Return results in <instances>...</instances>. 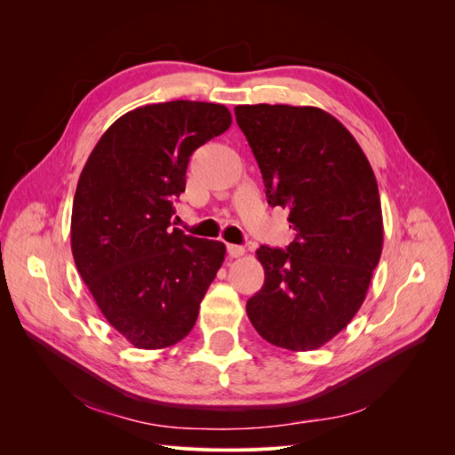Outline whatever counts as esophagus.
Listing matches in <instances>:
<instances>
[{
	"label": "esophagus",
	"mask_w": 455,
	"mask_h": 455,
	"mask_svg": "<svg viewBox=\"0 0 455 455\" xmlns=\"http://www.w3.org/2000/svg\"><path fill=\"white\" fill-rule=\"evenodd\" d=\"M244 252H246L244 246H241V244H228L229 258H241Z\"/></svg>",
	"instance_id": "34e87169"
}]
</instances>
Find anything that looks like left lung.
I'll return each instance as SVG.
<instances>
[{"label": "left lung", "instance_id": "8db88e82", "mask_svg": "<svg viewBox=\"0 0 455 455\" xmlns=\"http://www.w3.org/2000/svg\"><path fill=\"white\" fill-rule=\"evenodd\" d=\"M271 206L291 211L296 239L256 251L266 281L246 315L273 346L311 351L346 328L383 249L374 171L341 123L313 106L235 108Z\"/></svg>", "mask_w": 455, "mask_h": 455}]
</instances>
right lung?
Wrapping results in <instances>:
<instances>
[{"mask_svg":"<svg viewBox=\"0 0 455 455\" xmlns=\"http://www.w3.org/2000/svg\"><path fill=\"white\" fill-rule=\"evenodd\" d=\"M231 125L222 104H148L109 127L81 171L72 254L106 321L139 349H163L194 328L226 244L171 228L194 151Z\"/></svg>","mask_w":455,"mask_h":455,"instance_id":"right-lung-1","label":"right lung"}]
</instances>
